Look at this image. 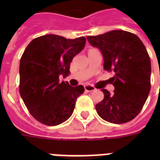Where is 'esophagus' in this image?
Listing matches in <instances>:
<instances>
[{
	"mask_svg": "<svg viewBox=\"0 0 160 160\" xmlns=\"http://www.w3.org/2000/svg\"><path fill=\"white\" fill-rule=\"evenodd\" d=\"M96 90L94 86L90 85H85V90L86 92H92V91H95Z\"/></svg>",
	"mask_w": 160,
	"mask_h": 160,
	"instance_id": "esophagus-1",
	"label": "esophagus"
}]
</instances>
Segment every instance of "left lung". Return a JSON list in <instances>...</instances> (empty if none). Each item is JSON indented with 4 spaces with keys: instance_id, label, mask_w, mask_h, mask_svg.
Here are the masks:
<instances>
[{
    "instance_id": "obj_1",
    "label": "left lung",
    "mask_w": 160,
    "mask_h": 160,
    "mask_svg": "<svg viewBox=\"0 0 160 160\" xmlns=\"http://www.w3.org/2000/svg\"><path fill=\"white\" fill-rule=\"evenodd\" d=\"M87 40L101 51L104 69L115 73L110 78L114 93L103 89L104 100L95 105L98 114L113 124L130 121L141 111L151 87V63L145 46L136 35L121 30Z\"/></svg>"
}]
</instances>
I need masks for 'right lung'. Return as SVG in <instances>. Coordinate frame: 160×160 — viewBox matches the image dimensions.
Wrapping results in <instances>:
<instances>
[{
  "label": "right lung",
  "mask_w": 160,
  "mask_h": 160,
  "mask_svg": "<svg viewBox=\"0 0 160 160\" xmlns=\"http://www.w3.org/2000/svg\"><path fill=\"white\" fill-rule=\"evenodd\" d=\"M85 41L83 36L66 39L46 35L32 40L24 51L19 90L29 112L39 122L55 126L71 116L85 88L60 83L59 76L70 74V63L84 49Z\"/></svg>",
  "instance_id": "obj_1"
}]
</instances>
